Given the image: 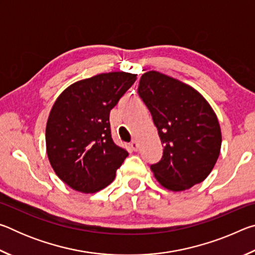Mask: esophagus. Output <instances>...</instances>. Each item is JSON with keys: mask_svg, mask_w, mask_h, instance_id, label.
I'll return each mask as SVG.
<instances>
[{"mask_svg": "<svg viewBox=\"0 0 255 255\" xmlns=\"http://www.w3.org/2000/svg\"><path fill=\"white\" fill-rule=\"evenodd\" d=\"M130 148L133 150V152H137L138 150V144H137V141H135V140H132V141H130Z\"/></svg>", "mask_w": 255, "mask_h": 255, "instance_id": "1", "label": "esophagus"}]
</instances>
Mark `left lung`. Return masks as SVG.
Here are the masks:
<instances>
[{
    "label": "left lung",
    "instance_id": "left-lung-1",
    "mask_svg": "<svg viewBox=\"0 0 255 255\" xmlns=\"http://www.w3.org/2000/svg\"><path fill=\"white\" fill-rule=\"evenodd\" d=\"M138 96L152 115L163 146L161 161L150 170L172 191L200 183L221 153L222 132L216 114L191 86L150 71L141 75Z\"/></svg>",
    "mask_w": 255,
    "mask_h": 255
}]
</instances>
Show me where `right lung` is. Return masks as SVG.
I'll return each mask as SVG.
<instances>
[{"label":"right lung","instance_id":"add662e5","mask_svg":"<svg viewBox=\"0 0 255 255\" xmlns=\"http://www.w3.org/2000/svg\"><path fill=\"white\" fill-rule=\"evenodd\" d=\"M136 79L125 72L103 73L68 86L55 101L46 126L47 155L72 189L93 193L106 188L128 156L112 139L109 117Z\"/></svg>","mask_w":255,"mask_h":255}]
</instances>
